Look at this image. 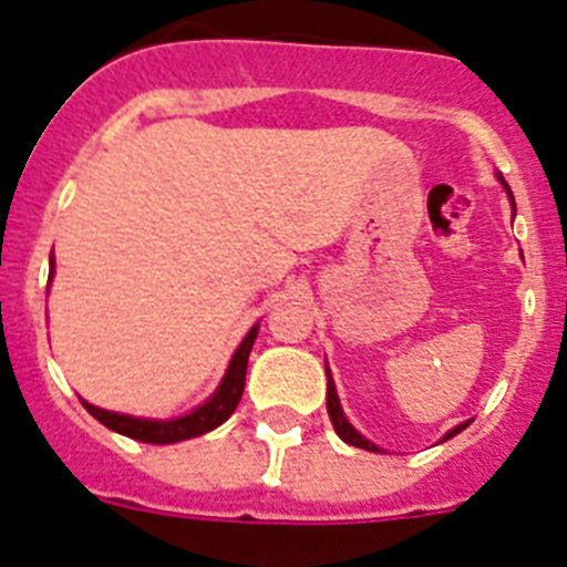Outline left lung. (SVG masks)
<instances>
[{"label": "left lung", "mask_w": 567, "mask_h": 567, "mask_svg": "<svg viewBox=\"0 0 567 567\" xmlns=\"http://www.w3.org/2000/svg\"><path fill=\"white\" fill-rule=\"evenodd\" d=\"M499 182L505 184V178L503 175H499ZM505 193H508V198H511V204H514V195H511V187L508 184H505ZM517 209V207H514ZM327 378H329V383H327V412H329V420H332V425H334V432H338V437L343 440V443H349V445H358V449H365V452H380L378 445L374 443H369V440L363 437V434L358 432V429H354L352 423H349V420H346V414H343V409H340V400H338V389H334V380H332V374H329V369H327ZM471 423V420H468ZM468 423H460L457 429H452V432L445 434L443 440H449V437H454V434H460L465 429V425Z\"/></svg>", "instance_id": "1"}]
</instances>
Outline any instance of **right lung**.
I'll list each match as a JSON object with an SVG mask.
<instances>
[{
    "instance_id": "1",
    "label": "right lung",
    "mask_w": 567,
    "mask_h": 567,
    "mask_svg": "<svg viewBox=\"0 0 567 567\" xmlns=\"http://www.w3.org/2000/svg\"><path fill=\"white\" fill-rule=\"evenodd\" d=\"M50 278H53V258H50ZM255 338H258V327L249 329L247 338L240 340L233 360H229L227 374H224L221 385L215 389L213 398H209L207 403L198 405V409H193L189 414H184V417L147 420V417H130V414L107 412V409H99V405L87 403V400H82V405L102 425L124 434V437L142 440V443L167 445V443H182V440H189V437H202V434L218 429V425H221L224 420H229V414L235 412V405H238L240 394H244V383H247V363H249V352H252Z\"/></svg>"
}]
</instances>
